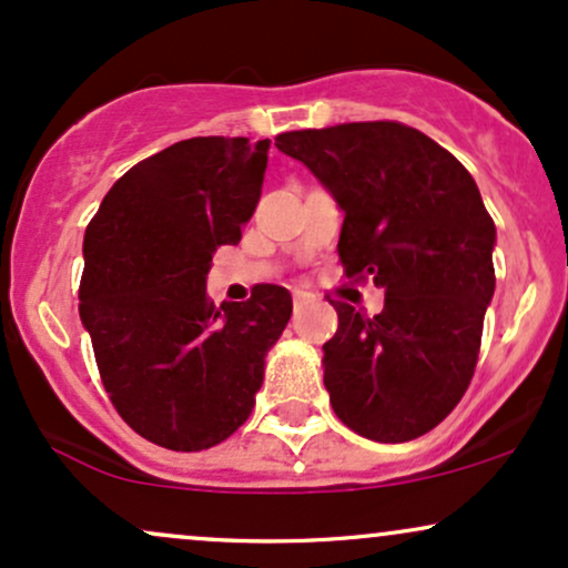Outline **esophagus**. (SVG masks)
I'll return each mask as SVG.
<instances>
[{
  "label": "esophagus",
  "mask_w": 568,
  "mask_h": 568,
  "mask_svg": "<svg viewBox=\"0 0 568 568\" xmlns=\"http://www.w3.org/2000/svg\"><path fill=\"white\" fill-rule=\"evenodd\" d=\"M304 302H310V293H304V291H293V304H304Z\"/></svg>",
  "instance_id": "obj_1"
}]
</instances>
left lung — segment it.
<instances>
[{"label":"left lung","mask_w":568,"mask_h":568,"mask_svg":"<svg viewBox=\"0 0 568 568\" xmlns=\"http://www.w3.org/2000/svg\"><path fill=\"white\" fill-rule=\"evenodd\" d=\"M275 146L342 207L347 277H374L384 291L374 317L334 304L338 328L323 344L331 406L368 440L419 438L470 387L497 285V226L478 184L452 152L400 122L293 130Z\"/></svg>","instance_id":"left-lung-1"}]
</instances>
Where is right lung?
Returning <instances> with one entry per match:
<instances>
[{
  "instance_id": "obj_1",
  "label": "right lung",
  "mask_w": 568,
  "mask_h": 568,
  "mask_svg": "<svg viewBox=\"0 0 568 568\" xmlns=\"http://www.w3.org/2000/svg\"><path fill=\"white\" fill-rule=\"evenodd\" d=\"M270 141H179L109 189L84 232L80 317L114 408L141 438L202 452L251 416L291 293L207 298L219 245H237L262 197Z\"/></svg>"
}]
</instances>
